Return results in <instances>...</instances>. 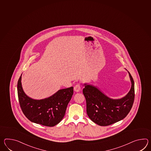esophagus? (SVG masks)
Segmentation results:
<instances>
[{"label": "esophagus", "instance_id": "esophagus-1", "mask_svg": "<svg viewBox=\"0 0 151 151\" xmlns=\"http://www.w3.org/2000/svg\"><path fill=\"white\" fill-rule=\"evenodd\" d=\"M81 87L80 86L79 84H77L75 87H74V90L75 92H79L80 91Z\"/></svg>", "mask_w": 151, "mask_h": 151}]
</instances>
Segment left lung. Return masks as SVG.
Wrapping results in <instances>:
<instances>
[{
    "instance_id": "obj_1",
    "label": "left lung",
    "mask_w": 151,
    "mask_h": 151,
    "mask_svg": "<svg viewBox=\"0 0 151 151\" xmlns=\"http://www.w3.org/2000/svg\"><path fill=\"white\" fill-rule=\"evenodd\" d=\"M128 73L131 89L121 99H111L96 87L84 84L83 93L86 100L87 113L94 123L101 126H109L124 119L129 113L134 102V82L131 74Z\"/></svg>"
}]
</instances>
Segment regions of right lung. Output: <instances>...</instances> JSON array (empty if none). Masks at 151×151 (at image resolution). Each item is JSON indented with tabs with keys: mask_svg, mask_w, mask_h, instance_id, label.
Returning a JSON list of instances; mask_svg holds the SVG:
<instances>
[{
	"mask_svg": "<svg viewBox=\"0 0 151 151\" xmlns=\"http://www.w3.org/2000/svg\"><path fill=\"white\" fill-rule=\"evenodd\" d=\"M22 75L18 81L17 91L20 108L25 116L32 122L48 127L60 123L73 95V87L60 89L50 97L36 100L24 91Z\"/></svg>",
	"mask_w": 151,
	"mask_h": 151,
	"instance_id": "add662e5",
	"label": "right lung"
}]
</instances>
